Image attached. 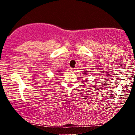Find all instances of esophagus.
Returning <instances> with one entry per match:
<instances>
[{"mask_svg": "<svg viewBox=\"0 0 135 135\" xmlns=\"http://www.w3.org/2000/svg\"><path fill=\"white\" fill-rule=\"evenodd\" d=\"M70 71L71 72H75V69H74V68H71V69H70Z\"/></svg>", "mask_w": 135, "mask_h": 135, "instance_id": "34e87169", "label": "esophagus"}]
</instances>
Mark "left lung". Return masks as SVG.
Listing matches in <instances>:
<instances>
[{
    "label": "left lung",
    "instance_id": "8db88e82",
    "mask_svg": "<svg viewBox=\"0 0 135 135\" xmlns=\"http://www.w3.org/2000/svg\"><path fill=\"white\" fill-rule=\"evenodd\" d=\"M84 74H86H86H87V73H86V72H84Z\"/></svg>",
    "mask_w": 135,
    "mask_h": 135
}]
</instances>
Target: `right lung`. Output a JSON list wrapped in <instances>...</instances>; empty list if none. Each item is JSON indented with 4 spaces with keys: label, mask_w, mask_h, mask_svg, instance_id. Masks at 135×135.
<instances>
[{
    "label": "right lung",
    "mask_w": 135,
    "mask_h": 135,
    "mask_svg": "<svg viewBox=\"0 0 135 135\" xmlns=\"http://www.w3.org/2000/svg\"><path fill=\"white\" fill-rule=\"evenodd\" d=\"M58 72H60V71H58Z\"/></svg>",
    "instance_id": "add662e5"
}]
</instances>
